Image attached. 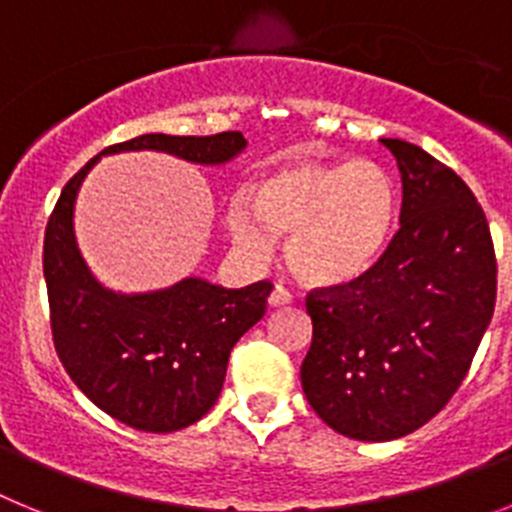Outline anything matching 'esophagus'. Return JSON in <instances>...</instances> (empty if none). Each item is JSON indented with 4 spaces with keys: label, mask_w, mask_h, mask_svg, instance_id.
<instances>
[{
    "label": "esophagus",
    "mask_w": 512,
    "mask_h": 512,
    "mask_svg": "<svg viewBox=\"0 0 512 512\" xmlns=\"http://www.w3.org/2000/svg\"><path fill=\"white\" fill-rule=\"evenodd\" d=\"M292 302V292L289 289H284L282 284H277V287L271 289V295H269V305L271 307H284Z\"/></svg>",
    "instance_id": "esophagus-1"
}]
</instances>
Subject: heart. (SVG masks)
<instances>
[{
	"label": "heart",
	"mask_w": 512,
	"mask_h": 512,
	"mask_svg": "<svg viewBox=\"0 0 512 512\" xmlns=\"http://www.w3.org/2000/svg\"><path fill=\"white\" fill-rule=\"evenodd\" d=\"M400 189L377 161H289L246 189L228 215L235 246L261 259L271 235H289L287 261L297 277L336 287L364 277L395 233Z\"/></svg>",
	"instance_id": "obj_1"
}]
</instances>
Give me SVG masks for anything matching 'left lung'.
<instances>
[{"label": "left lung", "mask_w": 512, "mask_h": 512, "mask_svg": "<svg viewBox=\"0 0 512 512\" xmlns=\"http://www.w3.org/2000/svg\"><path fill=\"white\" fill-rule=\"evenodd\" d=\"M402 174L400 230L364 277L307 292L310 408L354 441H392L446 408L490 325L497 259L485 210L449 166L384 138Z\"/></svg>", "instance_id": "obj_1"}]
</instances>
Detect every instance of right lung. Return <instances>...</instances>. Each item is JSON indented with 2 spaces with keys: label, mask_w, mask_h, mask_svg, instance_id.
Returning <instances> with one entry per match:
<instances>
[{
  "label": "right lung",
  "mask_w": 512,
  "mask_h": 512,
  "mask_svg": "<svg viewBox=\"0 0 512 512\" xmlns=\"http://www.w3.org/2000/svg\"><path fill=\"white\" fill-rule=\"evenodd\" d=\"M243 146L246 138L238 130L148 133L102 153L153 148L197 164H223ZM99 156L66 182L45 225L43 274L53 346L66 374L99 410L135 431H182L215 405L230 351L264 318L271 282L223 289L205 279H184L164 292L135 297L99 287L71 228L79 184Z\"/></svg>",
  "instance_id": "1"
}]
</instances>
